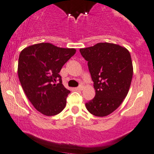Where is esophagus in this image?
<instances>
[{"label":"esophagus","mask_w":154,"mask_h":154,"mask_svg":"<svg viewBox=\"0 0 154 154\" xmlns=\"http://www.w3.org/2000/svg\"><path fill=\"white\" fill-rule=\"evenodd\" d=\"M84 88V86L82 85H79L78 87L77 88V90H80V91H81V90H82V89Z\"/></svg>","instance_id":"1"}]
</instances>
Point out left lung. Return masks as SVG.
Here are the masks:
<instances>
[{
  "label": "left lung",
  "instance_id": "1",
  "mask_svg": "<svg viewBox=\"0 0 154 154\" xmlns=\"http://www.w3.org/2000/svg\"><path fill=\"white\" fill-rule=\"evenodd\" d=\"M88 61L96 91L95 97L85 104L88 112L104 117L114 112L127 96L133 76L129 50L112 43H98L80 49Z\"/></svg>",
  "mask_w": 154,
  "mask_h": 154
}]
</instances>
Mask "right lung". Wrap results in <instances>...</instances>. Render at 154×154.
Returning a JSON list of instances; mask_svg holds the SVG:
<instances>
[{"mask_svg": "<svg viewBox=\"0 0 154 154\" xmlns=\"http://www.w3.org/2000/svg\"><path fill=\"white\" fill-rule=\"evenodd\" d=\"M75 52L74 48H61L50 43L31 45L20 52V82L33 107L45 116H55L66 107L70 91L62 84L59 72Z\"/></svg>", "mask_w": 154, "mask_h": 154, "instance_id": "obj_1", "label": "right lung"}]
</instances>
